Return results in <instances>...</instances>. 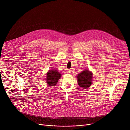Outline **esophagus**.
Segmentation results:
<instances>
[{
  "mask_svg": "<svg viewBox=\"0 0 130 130\" xmlns=\"http://www.w3.org/2000/svg\"><path fill=\"white\" fill-rule=\"evenodd\" d=\"M66 72H67V74H71V73H72V70H70V69H67Z\"/></svg>",
  "mask_w": 130,
  "mask_h": 130,
  "instance_id": "obj_1",
  "label": "esophagus"
}]
</instances>
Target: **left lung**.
<instances>
[{
	"label": "left lung",
	"mask_w": 130,
	"mask_h": 130,
	"mask_svg": "<svg viewBox=\"0 0 130 130\" xmlns=\"http://www.w3.org/2000/svg\"><path fill=\"white\" fill-rule=\"evenodd\" d=\"M77 76V82L81 88L86 89L90 87L92 82V73L88 69H84Z\"/></svg>",
	"instance_id": "8db88e82"
}]
</instances>
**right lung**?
<instances>
[{
	"label": "right lung",
	"instance_id": "add662e5",
	"mask_svg": "<svg viewBox=\"0 0 130 130\" xmlns=\"http://www.w3.org/2000/svg\"><path fill=\"white\" fill-rule=\"evenodd\" d=\"M61 77V74L57 71V70L55 69H51L48 70V72L46 73V83L50 87L55 86L57 84L58 80L60 79Z\"/></svg>",
	"mask_w": 130,
	"mask_h": 130
}]
</instances>
